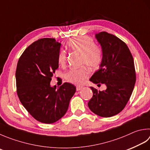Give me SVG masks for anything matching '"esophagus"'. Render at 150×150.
Instances as JSON below:
<instances>
[{
    "label": "esophagus",
    "mask_w": 150,
    "mask_h": 150,
    "mask_svg": "<svg viewBox=\"0 0 150 150\" xmlns=\"http://www.w3.org/2000/svg\"><path fill=\"white\" fill-rule=\"evenodd\" d=\"M83 88L82 86H76V91H80Z\"/></svg>",
    "instance_id": "obj_1"
}]
</instances>
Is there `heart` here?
<instances>
[{"instance_id":"b5f03b06","label":"heart","mask_w":150,"mask_h":150,"mask_svg":"<svg viewBox=\"0 0 150 150\" xmlns=\"http://www.w3.org/2000/svg\"><path fill=\"white\" fill-rule=\"evenodd\" d=\"M67 46L72 52L81 55V64H85L92 69L99 67L103 60V52L100 47L95 45L92 38L87 36H78L70 39L67 42ZM57 60L61 66L65 65L67 56L64 51L59 52ZM89 75V70L83 67L78 69H70L66 73L65 78L70 83L80 85L84 82Z\"/></svg>"}]
</instances>
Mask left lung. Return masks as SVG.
<instances>
[{"label":"left lung","instance_id":"1","mask_svg":"<svg viewBox=\"0 0 150 150\" xmlns=\"http://www.w3.org/2000/svg\"><path fill=\"white\" fill-rule=\"evenodd\" d=\"M95 36L101 45L103 60L90 81L105 84L106 89L98 91L91 87L93 95L88 106L95 114L109 117L125 107L136 82V72L133 57L125 42L104 31Z\"/></svg>","mask_w":150,"mask_h":150}]
</instances>
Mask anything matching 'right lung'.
Segmentation results:
<instances>
[{"label":"right lung","instance_id":"1","mask_svg":"<svg viewBox=\"0 0 150 150\" xmlns=\"http://www.w3.org/2000/svg\"><path fill=\"white\" fill-rule=\"evenodd\" d=\"M61 43L54 38L38 39L27 47L19 57L16 72L19 100L28 112L40 122L53 123L66 114L76 87L64 83L50 86L58 69Z\"/></svg>","mask_w":150,"mask_h":150}]
</instances>
